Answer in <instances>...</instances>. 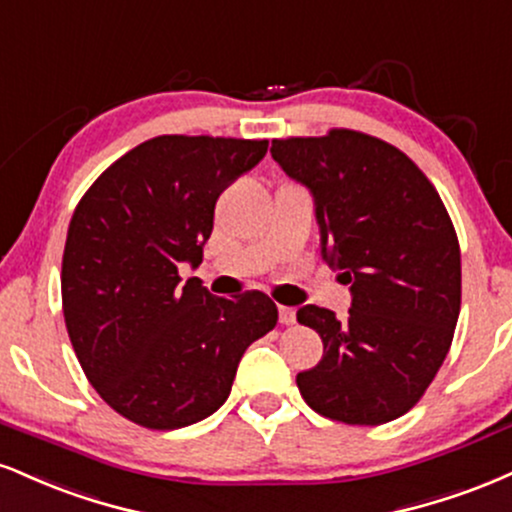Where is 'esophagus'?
<instances>
[{
    "label": "esophagus",
    "instance_id": "esophagus-1",
    "mask_svg": "<svg viewBox=\"0 0 512 512\" xmlns=\"http://www.w3.org/2000/svg\"><path fill=\"white\" fill-rule=\"evenodd\" d=\"M278 314L282 326H292V323L297 321V311H294L292 306H278Z\"/></svg>",
    "mask_w": 512,
    "mask_h": 512
}]
</instances>
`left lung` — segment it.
I'll return each instance as SVG.
<instances>
[{
	"mask_svg": "<svg viewBox=\"0 0 512 512\" xmlns=\"http://www.w3.org/2000/svg\"><path fill=\"white\" fill-rule=\"evenodd\" d=\"M273 160L314 196L321 254L352 306L306 304L297 321L323 359L297 374L306 405L335 422L376 426L417 405L441 369L460 316V244L441 196L414 162L352 129L275 138Z\"/></svg>",
	"mask_w": 512,
	"mask_h": 512,
	"instance_id": "obj_1",
	"label": "left lung"
}]
</instances>
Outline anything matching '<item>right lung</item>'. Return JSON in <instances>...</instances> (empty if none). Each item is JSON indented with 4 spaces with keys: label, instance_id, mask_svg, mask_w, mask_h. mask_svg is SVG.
<instances>
[{
    "label": "right lung",
    "instance_id": "right-lung-1",
    "mask_svg": "<svg viewBox=\"0 0 512 512\" xmlns=\"http://www.w3.org/2000/svg\"><path fill=\"white\" fill-rule=\"evenodd\" d=\"M268 141L155 136L112 162L66 234L62 309L90 386L158 431L206 419L230 398L246 347L278 323L263 292L213 297L179 266L203 261L215 203Z\"/></svg>",
    "mask_w": 512,
    "mask_h": 512
}]
</instances>
